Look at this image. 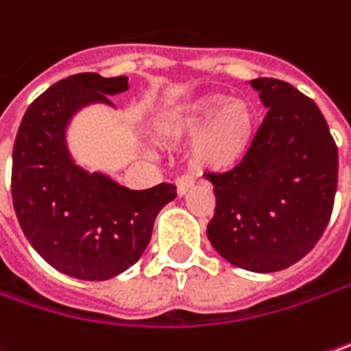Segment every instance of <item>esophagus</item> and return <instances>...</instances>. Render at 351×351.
<instances>
[{
  "label": "esophagus",
  "instance_id": "34e87169",
  "mask_svg": "<svg viewBox=\"0 0 351 351\" xmlns=\"http://www.w3.org/2000/svg\"><path fill=\"white\" fill-rule=\"evenodd\" d=\"M191 189H193V180L191 178H186V176L176 178V195L178 197H186L191 193Z\"/></svg>",
  "mask_w": 351,
  "mask_h": 351
}]
</instances>
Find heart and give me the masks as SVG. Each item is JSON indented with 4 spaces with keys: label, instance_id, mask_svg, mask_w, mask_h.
Here are the masks:
<instances>
[{
    "label": "heart",
    "instance_id": "b5f03b06",
    "mask_svg": "<svg viewBox=\"0 0 351 351\" xmlns=\"http://www.w3.org/2000/svg\"><path fill=\"white\" fill-rule=\"evenodd\" d=\"M152 134L162 144L193 136L191 167L205 175H225L249 156L257 136V112L247 100L205 94L158 112Z\"/></svg>",
    "mask_w": 351,
    "mask_h": 351
}]
</instances>
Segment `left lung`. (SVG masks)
Here are the masks:
<instances>
[{
    "mask_svg": "<svg viewBox=\"0 0 351 351\" xmlns=\"http://www.w3.org/2000/svg\"><path fill=\"white\" fill-rule=\"evenodd\" d=\"M267 108L253 148L225 175H205L217 197L207 237L229 263L287 269L324 235L337 189V146L315 102L275 78L249 82Z\"/></svg>",
    "mask_w": 351,
    "mask_h": 351,
    "instance_id": "left-lung-1",
    "label": "left lung"
}]
</instances>
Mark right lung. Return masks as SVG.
<instances>
[{"label":"right lung","instance_id":"add662e5","mask_svg":"<svg viewBox=\"0 0 351 351\" xmlns=\"http://www.w3.org/2000/svg\"><path fill=\"white\" fill-rule=\"evenodd\" d=\"M126 90V76L94 72L56 82L29 104L14 144L12 199L23 235L53 269L84 281H104L132 267L158 210L176 197L169 182L130 191L76 165L68 150L74 114L90 104L114 106L108 96Z\"/></svg>","mask_w":351,"mask_h":351}]
</instances>
